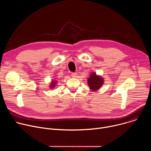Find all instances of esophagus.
<instances>
[{"instance_id":"esophagus-1","label":"esophagus","mask_w":151,"mask_h":151,"mask_svg":"<svg viewBox=\"0 0 151 151\" xmlns=\"http://www.w3.org/2000/svg\"><path fill=\"white\" fill-rule=\"evenodd\" d=\"M72 76L73 78H76L77 74H76V73H72Z\"/></svg>"}]
</instances>
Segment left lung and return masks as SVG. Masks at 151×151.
Here are the masks:
<instances>
[{"mask_svg":"<svg viewBox=\"0 0 151 151\" xmlns=\"http://www.w3.org/2000/svg\"><path fill=\"white\" fill-rule=\"evenodd\" d=\"M103 79L100 76L97 75L95 73H91L90 78L88 79V85L93 91H97L102 86L103 83Z\"/></svg>","mask_w":151,"mask_h":151,"instance_id":"obj_1","label":"left lung"}]
</instances>
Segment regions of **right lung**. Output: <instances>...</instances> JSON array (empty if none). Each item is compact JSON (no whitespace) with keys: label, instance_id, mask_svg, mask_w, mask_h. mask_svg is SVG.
<instances>
[{"label":"right lung","instance_id":"1","mask_svg":"<svg viewBox=\"0 0 151 151\" xmlns=\"http://www.w3.org/2000/svg\"><path fill=\"white\" fill-rule=\"evenodd\" d=\"M57 81H52V82L51 83V84H50V88L51 89H52V88H53L55 86H56V83H57Z\"/></svg>","mask_w":151,"mask_h":151}]
</instances>
